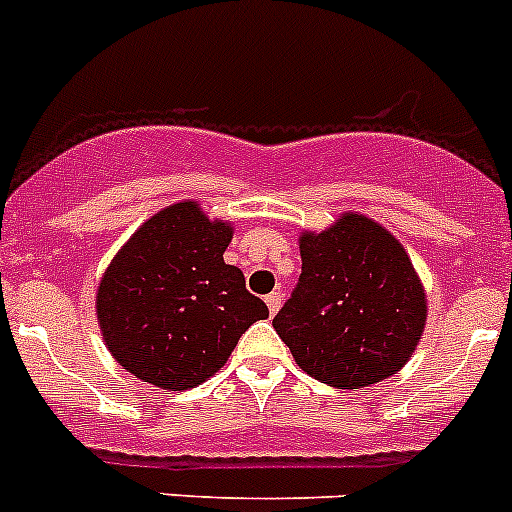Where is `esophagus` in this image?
Wrapping results in <instances>:
<instances>
[{
	"mask_svg": "<svg viewBox=\"0 0 512 512\" xmlns=\"http://www.w3.org/2000/svg\"><path fill=\"white\" fill-rule=\"evenodd\" d=\"M266 307H269V314L279 312V307H281V294H279V292L266 294Z\"/></svg>",
	"mask_w": 512,
	"mask_h": 512,
	"instance_id": "1",
	"label": "esophagus"
}]
</instances>
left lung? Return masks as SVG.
I'll return each mask as SVG.
<instances>
[{
	"mask_svg": "<svg viewBox=\"0 0 512 512\" xmlns=\"http://www.w3.org/2000/svg\"><path fill=\"white\" fill-rule=\"evenodd\" d=\"M302 274L274 317L304 373L363 388L406 365L426 322V297L409 253L386 228L342 215L299 238Z\"/></svg>",
	"mask_w": 512,
	"mask_h": 512,
	"instance_id": "left-lung-1",
	"label": "left lung"
}]
</instances>
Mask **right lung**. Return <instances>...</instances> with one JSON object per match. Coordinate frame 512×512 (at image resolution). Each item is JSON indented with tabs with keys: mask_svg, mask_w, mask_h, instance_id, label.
I'll return each mask as SVG.
<instances>
[{
	"mask_svg": "<svg viewBox=\"0 0 512 512\" xmlns=\"http://www.w3.org/2000/svg\"><path fill=\"white\" fill-rule=\"evenodd\" d=\"M231 225L195 203L152 215L106 269L96 312L111 355L131 375L187 391L218 373L243 332L269 309L225 264Z\"/></svg>",
	"mask_w": 512,
	"mask_h": 512,
	"instance_id": "obj_1",
	"label": "right lung"
}]
</instances>
